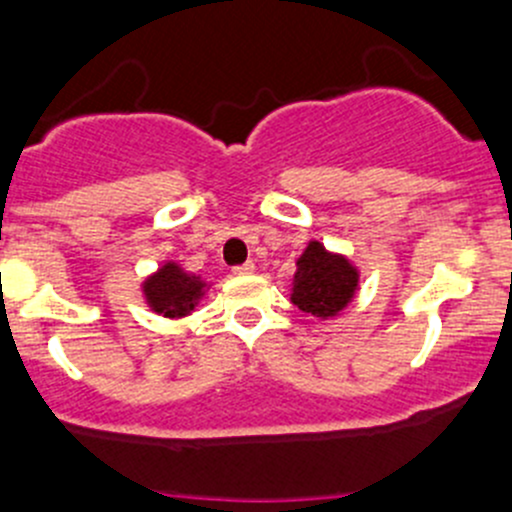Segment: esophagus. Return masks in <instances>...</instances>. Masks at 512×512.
Returning <instances> with one entry per match:
<instances>
[{
    "label": "esophagus",
    "instance_id": "esophagus-1",
    "mask_svg": "<svg viewBox=\"0 0 512 512\" xmlns=\"http://www.w3.org/2000/svg\"><path fill=\"white\" fill-rule=\"evenodd\" d=\"M232 272H235V275H252V272H255V262H242V265L232 267Z\"/></svg>",
    "mask_w": 512,
    "mask_h": 512
}]
</instances>
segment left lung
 I'll return each instance as SVG.
<instances>
[{
	"label": "left lung",
	"mask_w": 512,
	"mask_h": 512,
	"mask_svg": "<svg viewBox=\"0 0 512 512\" xmlns=\"http://www.w3.org/2000/svg\"><path fill=\"white\" fill-rule=\"evenodd\" d=\"M292 302L314 317H334L354 297L359 275L344 257L329 255L319 242H309L297 262Z\"/></svg>",
	"instance_id": "left-lung-1"
}]
</instances>
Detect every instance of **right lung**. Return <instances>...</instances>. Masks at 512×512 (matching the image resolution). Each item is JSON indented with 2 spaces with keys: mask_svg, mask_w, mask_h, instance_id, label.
<instances>
[{
  "mask_svg": "<svg viewBox=\"0 0 512 512\" xmlns=\"http://www.w3.org/2000/svg\"><path fill=\"white\" fill-rule=\"evenodd\" d=\"M143 292H146L148 304L158 314H163V317H183L195 307V302L203 294V282L198 277L185 275L178 265L168 262L163 270H158V275H153L146 282Z\"/></svg>",
  "mask_w": 512,
  "mask_h": 512,
  "instance_id": "right-lung-1",
  "label": "right lung"
}]
</instances>
